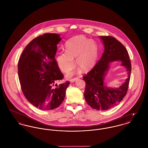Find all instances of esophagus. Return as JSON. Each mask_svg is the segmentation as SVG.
I'll use <instances>...</instances> for the list:
<instances>
[{
	"label": "esophagus",
	"mask_w": 148,
	"mask_h": 148,
	"mask_svg": "<svg viewBox=\"0 0 148 148\" xmlns=\"http://www.w3.org/2000/svg\"><path fill=\"white\" fill-rule=\"evenodd\" d=\"M78 79H79V78H77V77H76V78H74V79H71L70 80V82H71V83H73V82H75L76 81L78 80Z\"/></svg>",
	"instance_id": "1"
}]
</instances>
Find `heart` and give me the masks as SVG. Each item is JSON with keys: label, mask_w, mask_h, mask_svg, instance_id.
Wrapping results in <instances>:
<instances>
[{"label": "heart", "mask_w": 148, "mask_h": 148, "mask_svg": "<svg viewBox=\"0 0 148 148\" xmlns=\"http://www.w3.org/2000/svg\"><path fill=\"white\" fill-rule=\"evenodd\" d=\"M65 51L58 53L56 61L60 69L67 73L76 65L82 71L86 72L94 66L97 57V50L95 44L82 35L74 36L69 40L65 44ZM75 74L72 72L67 74L68 78Z\"/></svg>", "instance_id": "heart-1"}]
</instances>
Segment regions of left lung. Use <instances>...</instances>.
<instances>
[{"instance_id": "8db88e82", "label": "left lung", "mask_w": 148, "mask_h": 148, "mask_svg": "<svg viewBox=\"0 0 148 148\" xmlns=\"http://www.w3.org/2000/svg\"><path fill=\"white\" fill-rule=\"evenodd\" d=\"M104 47L103 54L94 67L84 76L86 82L84 97L92 108L104 110L117 106L126 95L130 79L131 64L127 50L116 39L112 36H99ZM121 61L128 73V78L117 88L109 87L105 77L113 61Z\"/></svg>"}]
</instances>
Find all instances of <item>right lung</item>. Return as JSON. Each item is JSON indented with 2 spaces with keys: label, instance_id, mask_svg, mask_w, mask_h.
<instances>
[{
  "label": "right lung",
  "instance_id": "add662e5",
  "mask_svg": "<svg viewBox=\"0 0 148 148\" xmlns=\"http://www.w3.org/2000/svg\"><path fill=\"white\" fill-rule=\"evenodd\" d=\"M59 34H45L32 40L23 51L18 73L22 92L27 100L42 110L57 108L62 103L70 82L56 84L63 78L55 56Z\"/></svg>",
  "mask_w": 148,
  "mask_h": 148
}]
</instances>
